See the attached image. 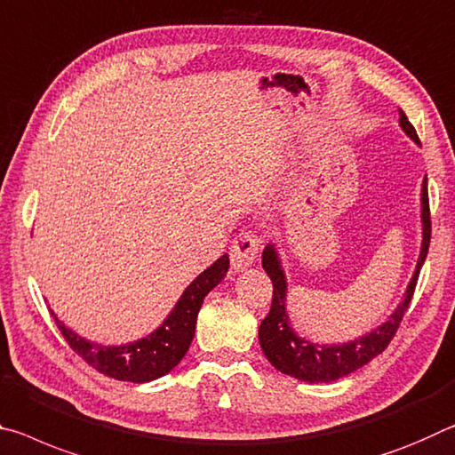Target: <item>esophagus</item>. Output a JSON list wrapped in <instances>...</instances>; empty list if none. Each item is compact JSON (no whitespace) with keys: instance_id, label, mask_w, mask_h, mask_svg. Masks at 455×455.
Returning a JSON list of instances; mask_svg holds the SVG:
<instances>
[{"instance_id":"esophagus-1","label":"esophagus","mask_w":455,"mask_h":455,"mask_svg":"<svg viewBox=\"0 0 455 455\" xmlns=\"http://www.w3.org/2000/svg\"><path fill=\"white\" fill-rule=\"evenodd\" d=\"M259 237L251 232H243L234 240L232 248H229V259H232V267L235 272L248 270L258 258Z\"/></svg>"}]
</instances>
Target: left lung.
<instances>
[{"label": "left lung", "mask_w": 455, "mask_h": 455, "mask_svg": "<svg viewBox=\"0 0 455 455\" xmlns=\"http://www.w3.org/2000/svg\"><path fill=\"white\" fill-rule=\"evenodd\" d=\"M399 124L413 143L419 145L413 124L407 121L403 110L399 108ZM431 240V220H429V197H427V177L421 183V248L419 258L411 280H409L403 300L397 304V308L391 312L383 324L375 326L373 331L356 337L348 342H332V345H320L300 337L290 323L288 315V282L282 259L276 245L267 243L262 251V267L272 280L274 296L272 308L267 316L262 320L258 331L259 347L266 355V359L276 367L280 373L298 379L307 383H331L340 377H347L361 369L363 364L373 361L377 355H381L391 339L395 337L399 323L403 320L405 310L411 302L413 290L419 278V270L427 258Z\"/></svg>", "instance_id": "obj_1"}]
</instances>
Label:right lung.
I'll list each match as a JSON object with an SVG mask.
<instances>
[{"instance_id": "right-lung-1", "label": "right lung", "mask_w": 455, "mask_h": 455, "mask_svg": "<svg viewBox=\"0 0 455 455\" xmlns=\"http://www.w3.org/2000/svg\"><path fill=\"white\" fill-rule=\"evenodd\" d=\"M228 267L229 256L223 254L185 288L173 310L157 329L126 345H99L88 340L58 320L54 310L50 312L72 351L92 364L99 373L113 377L116 381L148 383L173 371L189 351L204 298L226 278Z\"/></svg>"}]
</instances>
